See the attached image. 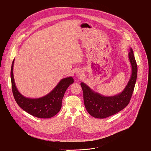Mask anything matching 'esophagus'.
Returning <instances> with one entry per match:
<instances>
[{"label": "esophagus", "mask_w": 151, "mask_h": 151, "mask_svg": "<svg viewBox=\"0 0 151 151\" xmlns=\"http://www.w3.org/2000/svg\"><path fill=\"white\" fill-rule=\"evenodd\" d=\"M83 71H81V70H77L76 72V75L77 76H78V77H81L82 76H83Z\"/></svg>", "instance_id": "esophagus-1"}]
</instances>
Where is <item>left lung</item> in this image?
<instances>
[{"mask_svg":"<svg viewBox=\"0 0 151 151\" xmlns=\"http://www.w3.org/2000/svg\"><path fill=\"white\" fill-rule=\"evenodd\" d=\"M128 58L131 64L132 73L127 85L121 93L114 96H106L93 91L84 83H81L84 106L91 116L96 118H105L113 116L126 107L130 102L137 75V65L131 47Z\"/></svg>","mask_w":151,"mask_h":151,"instance_id":"obj_1","label":"left lung"}]
</instances>
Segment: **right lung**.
Here are the masks:
<instances>
[{
    "instance_id": "obj_1",
    "label": "right lung",
    "mask_w": 151,
    "mask_h": 151,
    "mask_svg": "<svg viewBox=\"0 0 151 151\" xmlns=\"http://www.w3.org/2000/svg\"><path fill=\"white\" fill-rule=\"evenodd\" d=\"M14 59L11 69L12 90L15 101L24 111L33 116L41 118H49L56 115L61 108L64 93L73 83L72 77L62 79L58 85L47 95L38 98H29L24 96L18 90L13 75Z\"/></svg>"
}]
</instances>
